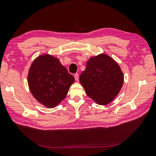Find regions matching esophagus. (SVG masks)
Listing matches in <instances>:
<instances>
[{"label": "esophagus", "mask_w": 156, "mask_h": 156, "mask_svg": "<svg viewBox=\"0 0 156 156\" xmlns=\"http://www.w3.org/2000/svg\"><path fill=\"white\" fill-rule=\"evenodd\" d=\"M74 78H75V80L76 81L78 80H79V75H78V74H74Z\"/></svg>", "instance_id": "obj_1"}]
</instances>
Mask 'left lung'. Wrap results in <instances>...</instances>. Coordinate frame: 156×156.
<instances>
[{"mask_svg": "<svg viewBox=\"0 0 156 156\" xmlns=\"http://www.w3.org/2000/svg\"><path fill=\"white\" fill-rule=\"evenodd\" d=\"M124 76L121 67L109 55L91 57L80 76L85 92L98 105L109 104L121 91Z\"/></svg>", "mask_w": 156, "mask_h": 156, "instance_id": "left-lung-1", "label": "left lung"}]
</instances>
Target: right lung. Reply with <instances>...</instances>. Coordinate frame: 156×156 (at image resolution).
I'll use <instances>...</instances> for the list:
<instances>
[{
	"label": "right lung",
	"instance_id": "obj_1",
	"mask_svg": "<svg viewBox=\"0 0 156 156\" xmlns=\"http://www.w3.org/2000/svg\"><path fill=\"white\" fill-rule=\"evenodd\" d=\"M74 82L58 58L49 54L35 58L30 68L27 83L33 96L48 108L57 106Z\"/></svg>",
	"mask_w": 156,
	"mask_h": 156
}]
</instances>
